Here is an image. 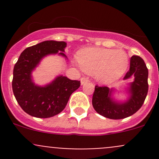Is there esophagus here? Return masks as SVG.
<instances>
[{
  "mask_svg": "<svg viewBox=\"0 0 159 159\" xmlns=\"http://www.w3.org/2000/svg\"><path fill=\"white\" fill-rule=\"evenodd\" d=\"M89 81V78H85V77H83V78H81V85H83V84H86V83H88Z\"/></svg>",
  "mask_w": 159,
  "mask_h": 159,
  "instance_id": "obj_1",
  "label": "esophagus"
}]
</instances>
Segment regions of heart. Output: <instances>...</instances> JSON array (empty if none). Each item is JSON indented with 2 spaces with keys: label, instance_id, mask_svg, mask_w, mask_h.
I'll use <instances>...</instances> for the list:
<instances>
[{
  "label": "heart",
  "instance_id": "obj_1",
  "mask_svg": "<svg viewBox=\"0 0 159 159\" xmlns=\"http://www.w3.org/2000/svg\"><path fill=\"white\" fill-rule=\"evenodd\" d=\"M81 68L89 74H95L103 84H109L121 78L129 66V56L123 50L89 48L78 54Z\"/></svg>",
  "mask_w": 159,
  "mask_h": 159
}]
</instances>
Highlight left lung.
<instances>
[{
	"label": "left lung",
	"instance_id": "obj_1",
	"mask_svg": "<svg viewBox=\"0 0 159 159\" xmlns=\"http://www.w3.org/2000/svg\"><path fill=\"white\" fill-rule=\"evenodd\" d=\"M134 77V81L129 84L127 101L119 102L114 100L111 94L114 89L108 87L94 88L92 105L94 110L102 116L110 119H122L134 115L143 105L148 91V70L142 57L134 55L130 60V68L124 79Z\"/></svg>",
	"mask_w": 159,
	"mask_h": 159
}]
</instances>
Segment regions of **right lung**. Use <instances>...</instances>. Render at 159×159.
Wrapping results in <instances>:
<instances>
[{
  "label": "right lung",
  "instance_id": "right-lung-1",
  "mask_svg": "<svg viewBox=\"0 0 159 159\" xmlns=\"http://www.w3.org/2000/svg\"><path fill=\"white\" fill-rule=\"evenodd\" d=\"M65 41H45L28 48L20 54L13 71L12 89L17 103L27 114L33 117L47 118L65 109L70 94L81 85L80 81L57 76L45 86L34 83L31 73L40 61L49 54H64Z\"/></svg>",
  "mask_w": 159,
  "mask_h": 159
}]
</instances>
